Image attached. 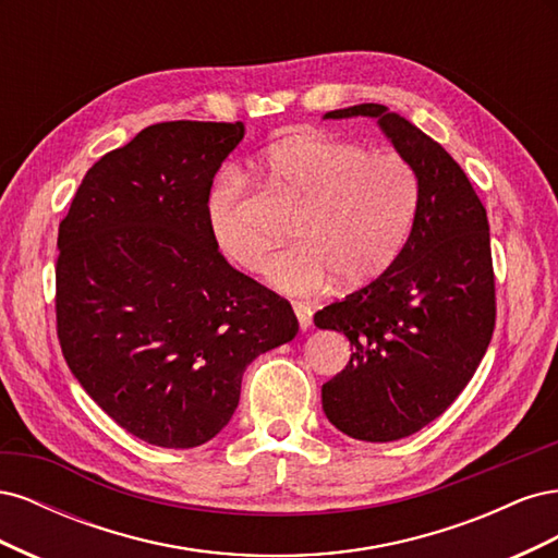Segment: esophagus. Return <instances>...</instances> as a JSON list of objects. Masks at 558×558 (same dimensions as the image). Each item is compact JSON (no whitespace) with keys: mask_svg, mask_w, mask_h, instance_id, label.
Masks as SVG:
<instances>
[{"mask_svg":"<svg viewBox=\"0 0 558 558\" xmlns=\"http://www.w3.org/2000/svg\"><path fill=\"white\" fill-rule=\"evenodd\" d=\"M293 312L298 316L300 330H310L312 328V307L305 305V302H293Z\"/></svg>","mask_w":558,"mask_h":558,"instance_id":"34e87169","label":"esophagus"}]
</instances>
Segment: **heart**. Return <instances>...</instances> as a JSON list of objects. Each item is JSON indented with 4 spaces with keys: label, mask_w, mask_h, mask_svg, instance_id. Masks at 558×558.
Segmentation results:
<instances>
[{
    "label": "heart",
    "mask_w": 558,
    "mask_h": 558,
    "mask_svg": "<svg viewBox=\"0 0 558 558\" xmlns=\"http://www.w3.org/2000/svg\"><path fill=\"white\" fill-rule=\"evenodd\" d=\"M263 167L300 199L293 246L267 267V281L289 295L324 291L340 275L361 283L393 263L418 209V179L393 154H365L335 137H291L269 146ZM248 191L226 170L207 191L205 216L216 248L246 272H260L269 242L246 216Z\"/></svg>",
    "instance_id": "obj_1"
}]
</instances>
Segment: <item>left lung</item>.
<instances>
[{
    "label": "left lung",
    "mask_w": 558,
    "mask_h": 558,
    "mask_svg": "<svg viewBox=\"0 0 558 558\" xmlns=\"http://www.w3.org/2000/svg\"><path fill=\"white\" fill-rule=\"evenodd\" d=\"M375 118L418 179L408 242L384 272L316 312L353 347L320 388L330 424L353 440L393 442L440 416L475 375L496 326L486 209L461 165L408 118L356 105L324 118Z\"/></svg>",
    "instance_id": "1"
}]
</instances>
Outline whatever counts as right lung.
Returning <instances> with one entry per match:
<instances>
[{
    "label": "right lung",
    "instance_id": "obj_1",
    "mask_svg": "<svg viewBox=\"0 0 558 558\" xmlns=\"http://www.w3.org/2000/svg\"><path fill=\"white\" fill-rule=\"evenodd\" d=\"M242 140V123L148 125L90 167L58 230L62 356L148 445L209 442L246 365L298 335L289 300L230 267L209 234L207 191Z\"/></svg>",
    "mask_w": 558,
    "mask_h": 558
}]
</instances>
